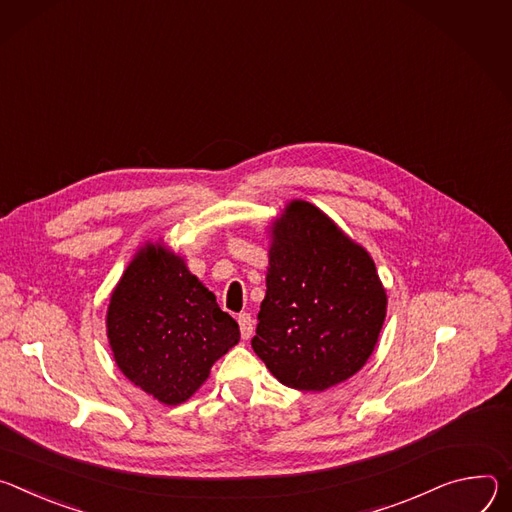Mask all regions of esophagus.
Instances as JSON below:
<instances>
[{
    "label": "esophagus",
    "mask_w": 512,
    "mask_h": 512,
    "mask_svg": "<svg viewBox=\"0 0 512 512\" xmlns=\"http://www.w3.org/2000/svg\"><path fill=\"white\" fill-rule=\"evenodd\" d=\"M238 323H240L242 339H250L252 333H254V321H252L250 313H240V315H238Z\"/></svg>",
    "instance_id": "esophagus-1"
}]
</instances>
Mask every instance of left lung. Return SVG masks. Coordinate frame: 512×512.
<instances>
[{"label":"left lung","mask_w":512,"mask_h":512,"mask_svg":"<svg viewBox=\"0 0 512 512\" xmlns=\"http://www.w3.org/2000/svg\"><path fill=\"white\" fill-rule=\"evenodd\" d=\"M270 236L252 348L278 382L321 392L372 356L386 291L370 254L307 201H291Z\"/></svg>","instance_id":"obj_1"}]
</instances>
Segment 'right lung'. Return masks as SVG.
Instances as JSON below:
<instances>
[{"instance_id":"1","label":"right lung","mask_w":512,"mask_h":512,"mask_svg":"<svg viewBox=\"0 0 512 512\" xmlns=\"http://www.w3.org/2000/svg\"><path fill=\"white\" fill-rule=\"evenodd\" d=\"M107 339L128 380L164 405H181L240 342V327L181 256L146 244L111 293Z\"/></svg>"}]
</instances>
